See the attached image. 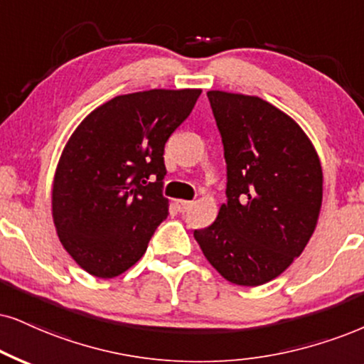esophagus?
Listing matches in <instances>:
<instances>
[{
    "mask_svg": "<svg viewBox=\"0 0 364 364\" xmlns=\"http://www.w3.org/2000/svg\"><path fill=\"white\" fill-rule=\"evenodd\" d=\"M175 204H177V209L181 210V213H187L192 208V203L191 200H183V199H177L175 200Z\"/></svg>",
    "mask_w": 364,
    "mask_h": 364,
    "instance_id": "34e87169",
    "label": "esophagus"
}]
</instances>
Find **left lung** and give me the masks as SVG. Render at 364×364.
<instances>
[{"instance_id":"obj_1","label":"left lung","mask_w":364,"mask_h":364,"mask_svg":"<svg viewBox=\"0 0 364 364\" xmlns=\"http://www.w3.org/2000/svg\"><path fill=\"white\" fill-rule=\"evenodd\" d=\"M208 97L223 138L228 200L194 237L228 282L258 287L284 273L316 230L321 160L304 129L262 97Z\"/></svg>"}]
</instances>
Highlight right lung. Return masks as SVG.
Listing matches in <instances>:
<instances>
[{"label": "right lung", "instance_id": "add662e5", "mask_svg": "<svg viewBox=\"0 0 364 364\" xmlns=\"http://www.w3.org/2000/svg\"><path fill=\"white\" fill-rule=\"evenodd\" d=\"M200 89L123 94L82 119L58 160L53 224L82 270L113 278L145 255L168 214L161 194L164 148L191 114Z\"/></svg>", "mask_w": 364, "mask_h": 364}]
</instances>
